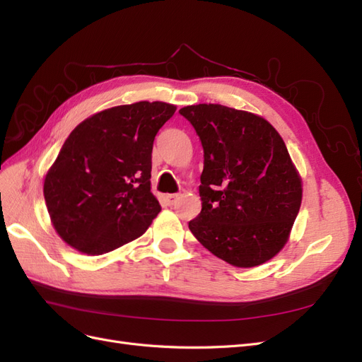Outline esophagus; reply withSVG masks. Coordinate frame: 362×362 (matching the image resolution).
Listing matches in <instances>:
<instances>
[{
  "mask_svg": "<svg viewBox=\"0 0 362 362\" xmlns=\"http://www.w3.org/2000/svg\"><path fill=\"white\" fill-rule=\"evenodd\" d=\"M178 196H180V194H164V196H163V201L166 202L168 205H173L175 202H177Z\"/></svg>",
  "mask_w": 362,
  "mask_h": 362,
  "instance_id": "obj_1",
  "label": "esophagus"
}]
</instances>
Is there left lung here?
I'll return each instance as SVG.
<instances>
[{
  "mask_svg": "<svg viewBox=\"0 0 362 362\" xmlns=\"http://www.w3.org/2000/svg\"><path fill=\"white\" fill-rule=\"evenodd\" d=\"M204 148L202 210L189 222L213 255L257 267L278 255L302 204V178L264 117L221 104L182 107Z\"/></svg>",
  "mask_w": 362,
  "mask_h": 362,
  "instance_id": "1",
  "label": "left lung"
}]
</instances>
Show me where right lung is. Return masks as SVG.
<instances>
[{
	"label": "right lung",
	"instance_id": "1",
	"mask_svg": "<svg viewBox=\"0 0 362 362\" xmlns=\"http://www.w3.org/2000/svg\"><path fill=\"white\" fill-rule=\"evenodd\" d=\"M175 110L139 101L72 129L43 180L51 223L64 243L95 257L145 234L161 210L151 192L152 146Z\"/></svg>",
	"mask_w": 362,
	"mask_h": 362
}]
</instances>
